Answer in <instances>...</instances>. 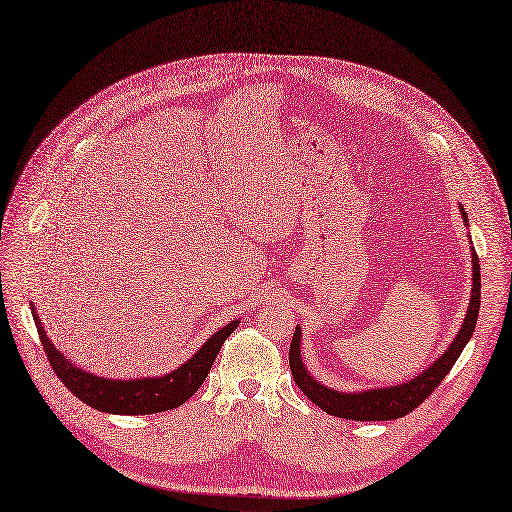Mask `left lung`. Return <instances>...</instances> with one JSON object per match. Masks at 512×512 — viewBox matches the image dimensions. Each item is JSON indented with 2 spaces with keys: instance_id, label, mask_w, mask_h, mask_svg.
<instances>
[{
  "instance_id": "1",
  "label": "left lung",
  "mask_w": 512,
  "mask_h": 512,
  "mask_svg": "<svg viewBox=\"0 0 512 512\" xmlns=\"http://www.w3.org/2000/svg\"><path fill=\"white\" fill-rule=\"evenodd\" d=\"M461 209V218L468 226V213ZM472 252V290H470V303L466 318L455 339L451 342L436 361H433L423 374L414 376L408 382H401L395 386H382V389H367V391H335L331 386L318 382L309 369L303 363L301 354V327H297L290 344V369L292 378L299 384V389L312 399L318 408L329 412L339 418H348V421H393V418L406 416L416 406H421L423 401L433 393V389L446 378L448 371L459 359L463 348L468 346L470 337L474 333L478 312H480V267L478 256L474 247L470 245Z\"/></svg>"
}]
</instances>
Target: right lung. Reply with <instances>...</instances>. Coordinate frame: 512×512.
Returning <instances> with one entry per match:
<instances>
[{"label":"right lung","mask_w":512,"mask_h":512,"mask_svg":"<svg viewBox=\"0 0 512 512\" xmlns=\"http://www.w3.org/2000/svg\"><path fill=\"white\" fill-rule=\"evenodd\" d=\"M32 316L40 335L42 348L49 356L57 378L68 386V391L79 397L83 404L108 414H156L179 408L185 404L203 384L209 369L218 356L226 337L239 327V320L228 322L226 327L215 331L207 342L200 346L194 356L179 365L177 369L168 371L164 376H147L132 380H113L102 378L89 371L76 367L64 352H59L40 322V316L32 303Z\"/></svg>","instance_id":"1"}]
</instances>
